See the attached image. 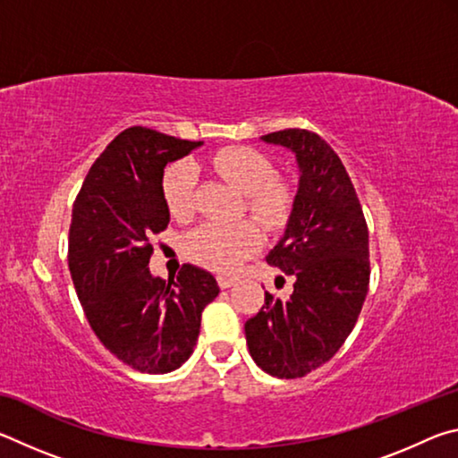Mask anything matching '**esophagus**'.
Here are the masks:
<instances>
[{
	"mask_svg": "<svg viewBox=\"0 0 458 458\" xmlns=\"http://www.w3.org/2000/svg\"><path fill=\"white\" fill-rule=\"evenodd\" d=\"M216 281H218L220 289H228V286H232V284L236 283V278L234 276H228V275H220L218 278H216Z\"/></svg>",
	"mask_w": 458,
	"mask_h": 458,
	"instance_id": "obj_1",
	"label": "esophagus"
}]
</instances>
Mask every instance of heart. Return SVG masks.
I'll return each mask as SVG.
<instances>
[{
  "instance_id": "1",
  "label": "heart",
  "mask_w": 458,
  "mask_h": 458,
  "mask_svg": "<svg viewBox=\"0 0 458 458\" xmlns=\"http://www.w3.org/2000/svg\"><path fill=\"white\" fill-rule=\"evenodd\" d=\"M214 174L244 193V210L268 232L283 230L294 210V190L281 177L267 155L246 145L224 147L206 159ZM196 169L185 161L167 167L164 199L175 218H190L196 210ZM262 234L250 220L208 222L185 236V252L198 265L214 273H230L259 250Z\"/></svg>"
}]
</instances>
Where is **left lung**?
Here are the masks:
<instances>
[{"label": "left lung", "mask_w": 458, "mask_h": 458, "mask_svg": "<svg viewBox=\"0 0 458 458\" xmlns=\"http://www.w3.org/2000/svg\"><path fill=\"white\" fill-rule=\"evenodd\" d=\"M297 155L299 191L284 236L267 262L294 276L286 301L265 291L244 323L257 366L275 377H303L339 352L358 323L369 284L368 224L339 155L307 129L262 135Z\"/></svg>", "instance_id": "8db88e82"}]
</instances>
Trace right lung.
I'll return each mask as SVG.
<instances>
[{
  "instance_id": "right-lung-1",
  "label": "right lung",
  "mask_w": 458,
  "mask_h": 458,
  "mask_svg": "<svg viewBox=\"0 0 458 458\" xmlns=\"http://www.w3.org/2000/svg\"><path fill=\"white\" fill-rule=\"evenodd\" d=\"M147 127H129L92 164L74 199L68 267L95 335L137 371L167 374L190 358L201 311L218 297L204 268L183 265L175 281L153 276L151 236L164 232V167L196 149Z\"/></svg>"
}]
</instances>
